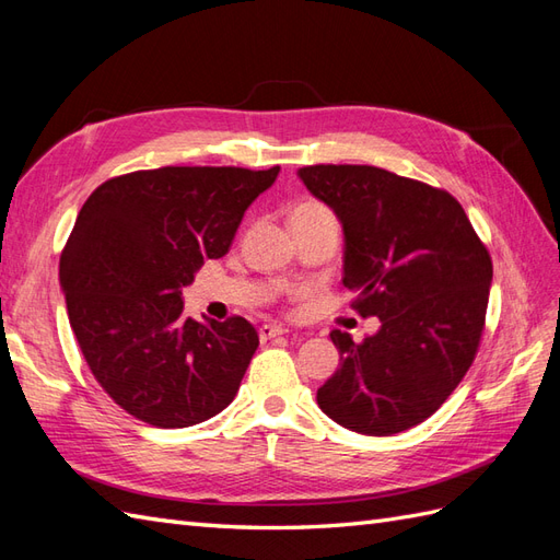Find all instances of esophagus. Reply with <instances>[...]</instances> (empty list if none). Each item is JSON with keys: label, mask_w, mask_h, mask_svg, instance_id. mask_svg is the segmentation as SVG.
<instances>
[{"label": "esophagus", "mask_w": 560, "mask_h": 560, "mask_svg": "<svg viewBox=\"0 0 560 560\" xmlns=\"http://www.w3.org/2000/svg\"><path fill=\"white\" fill-rule=\"evenodd\" d=\"M283 334H289V328H285V326H279V324H262L260 326V338L262 340L277 338V336H283Z\"/></svg>", "instance_id": "34e87169"}]
</instances>
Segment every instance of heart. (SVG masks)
I'll use <instances>...</instances> for the list:
<instances>
[{
    "mask_svg": "<svg viewBox=\"0 0 560 560\" xmlns=\"http://www.w3.org/2000/svg\"><path fill=\"white\" fill-rule=\"evenodd\" d=\"M303 210H324V208L317 203H303V206H298L293 212H303Z\"/></svg>",
    "mask_w": 560,
    "mask_h": 560,
    "instance_id": "heart-1",
    "label": "heart"
}]
</instances>
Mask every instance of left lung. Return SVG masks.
Here are the masks:
<instances>
[{
    "mask_svg": "<svg viewBox=\"0 0 560 560\" xmlns=\"http://www.w3.org/2000/svg\"><path fill=\"white\" fill-rule=\"evenodd\" d=\"M298 177L336 212L342 283L381 328L331 331L340 366L317 390L328 419L395 435L442 407L476 360L492 260L458 200L374 165H310Z\"/></svg>",
    "mask_w": 560,
    "mask_h": 560,
    "instance_id": "obj_1",
    "label": "left lung"
}]
</instances>
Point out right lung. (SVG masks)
Segmentation results:
<instances>
[{
    "label": "right lung",
    "mask_w": 560,
    "mask_h": 560,
    "mask_svg": "<svg viewBox=\"0 0 560 560\" xmlns=\"http://www.w3.org/2000/svg\"><path fill=\"white\" fill-rule=\"evenodd\" d=\"M277 175L279 165L139 170L84 200L59 269L68 319L98 385L135 419L186 428L232 405L260 338L243 317H186L182 289L226 255Z\"/></svg>",
    "instance_id": "1"
}]
</instances>
